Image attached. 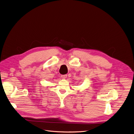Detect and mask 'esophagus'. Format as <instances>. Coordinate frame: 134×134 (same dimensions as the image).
Wrapping results in <instances>:
<instances>
[{
  "instance_id": "esophagus-1",
  "label": "esophagus",
  "mask_w": 134,
  "mask_h": 134,
  "mask_svg": "<svg viewBox=\"0 0 134 134\" xmlns=\"http://www.w3.org/2000/svg\"><path fill=\"white\" fill-rule=\"evenodd\" d=\"M66 77H67V75H62L61 76V78H63V79H65V78H66Z\"/></svg>"
}]
</instances>
